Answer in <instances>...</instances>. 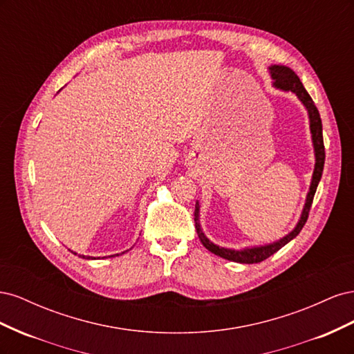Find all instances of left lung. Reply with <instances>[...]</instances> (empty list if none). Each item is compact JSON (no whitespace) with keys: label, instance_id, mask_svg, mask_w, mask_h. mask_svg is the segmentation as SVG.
I'll use <instances>...</instances> for the list:
<instances>
[{"label":"left lung","instance_id":"8db88e82","mask_svg":"<svg viewBox=\"0 0 354 354\" xmlns=\"http://www.w3.org/2000/svg\"><path fill=\"white\" fill-rule=\"evenodd\" d=\"M270 73L273 78V85L277 88H282L285 91H292L298 95V99L303 102V104L306 106V109L308 112V118H310V130H312V138H313V146H315V155H316V165H315V171H313V178H312V185H310V192L307 195V201L306 205L301 214V218H299L297 227L286 234V236L281 241H277L274 243L270 245H264V246H257V248H246L242 251H234V250H227V248H220V246L214 245L212 242H209L207 239L205 234L202 233L201 226H199V207L196 203L195 207V226H196V232L198 236L202 242V245L205 246L208 251H211L212 254H216L224 260L229 261H236V263H243V264H252V263H260L266 259H269L270 255H273L276 251H279L282 246H285L289 241H292L297 234L301 232V229L304 227V224L308 218V212L310 208H312L313 203V198L316 194L317 185L320 181V177H322L324 173V165H325V146H324V134H322V120H320L319 111L316 108V104L313 102V99L310 97V94L306 91V88L303 87L301 81L295 75V72L292 69H289L286 66H279L274 65L270 66Z\"/></svg>","mask_w":354,"mask_h":354}]
</instances>
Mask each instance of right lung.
<instances>
[{"mask_svg":"<svg viewBox=\"0 0 354 354\" xmlns=\"http://www.w3.org/2000/svg\"><path fill=\"white\" fill-rule=\"evenodd\" d=\"M75 254V252H73ZM80 257H82V259H87V260H90L91 259V257H85V255H80ZM93 260V259H91Z\"/></svg>","mask_w":354,"mask_h":354,"instance_id":"right-lung-1","label":"right lung"}]
</instances>
